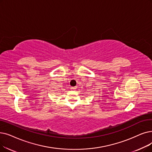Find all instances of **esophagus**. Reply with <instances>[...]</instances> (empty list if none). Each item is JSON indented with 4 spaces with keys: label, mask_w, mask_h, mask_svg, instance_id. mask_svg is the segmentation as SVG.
Segmentation results:
<instances>
[{
    "label": "esophagus",
    "mask_w": 152,
    "mask_h": 152,
    "mask_svg": "<svg viewBox=\"0 0 152 152\" xmlns=\"http://www.w3.org/2000/svg\"><path fill=\"white\" fill-rule=\"evenodd\" d=\"M76 89V87H71V90H75V89Z\"/></svg>",
    "instance_id": "34e87169"
}]
</instances>
